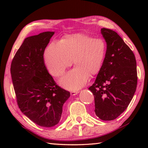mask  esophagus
Instances as JSON below:
<instances>
[{"label": "esophagus", "instance_id": "esophagus-1", "mask_svg": "<svg viewBox=\"0 0 148 148\" xmlns=\"http://www.w3.org/2000/svg\"><path fill=\"white\" fill-rule=\"evenodd\" d=\"M79 92H76V91H72V92H71V95L72 96H75V95H76Z\"/></svg>", "mask_w": 148, "mask_h": 148}]
</instances>
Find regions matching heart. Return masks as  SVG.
<instances>
[{
    "mask_svg": "<svg viewBox=\"0 0 148 148\" xmlns=\"http://www.w3.org/2000/svg\"><path fill=\"white\" fill-rule=\"evenodd\" d=\"M106 53V44L102 39H94L88 34L66 36L60 42H53L45 53V64L52 76L58 77L72 65L75 67L60 80L65 88L76 90L87 82L89 77L98 74L102 68Z\"/></svg>",
    "mask_w": 148,
    "mask_h": 148,
    "instance_id": "obj_1",
    "label": "heart"
}]
</instances>
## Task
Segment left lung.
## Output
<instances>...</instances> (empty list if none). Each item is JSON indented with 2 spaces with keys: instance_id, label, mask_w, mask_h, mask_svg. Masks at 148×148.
Masks as SVG:
<instances>
[{
  "instance_id": "obj_1",
  "label": "left lung",
  "mask_w": 148,
  "mask_h": 148,
  "mask_svg": "<svg viewBox=\"0 0 148 148\" xmlns=\"http://www.w3.org/2000/svg\"><path fill=\"white\" fill-rule=\"evenodd\" d=\"M107 49L102 68L88 90L95 99V112L103 121L118 118L136 92L137 64L132 51L114 31L103 28Z\"/></svg>"
}]
</instances>
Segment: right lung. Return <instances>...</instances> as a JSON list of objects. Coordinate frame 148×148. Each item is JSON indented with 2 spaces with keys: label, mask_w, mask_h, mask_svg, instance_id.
<instances>
[{
  "label": "right lung",
  "mask_w": 148,
  "mask_h": 148,
  "mask_svg": "<svg viewBox=\"0 0 148 148\" xmlns=\"http://www.w3.org/2000/svg\"><path fill=\"white\" fill-rule=\"evenodd\" d=\"M55 32H45L24 40L14 56L11 74L17 103L31 121L52 127L61 119L68 91L56 85L44 61V52Z\"/></svg>",
  "instance_id": "right-lung-1"
}]
</instances>
